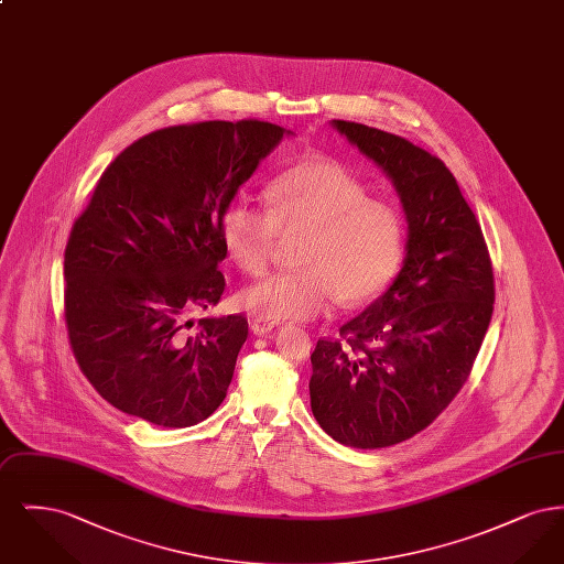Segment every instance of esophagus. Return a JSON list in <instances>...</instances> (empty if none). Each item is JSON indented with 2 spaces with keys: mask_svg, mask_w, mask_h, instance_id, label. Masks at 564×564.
I'll return each mask as SVG.
<instances>
[{
  "mask_svg": "<svg viewBox=\"0 0 564 564\" xmlns=\"http://www.w3.org/2000/svg\"><path fill=\"white\" fill-rule=\"evenodd\" d=\"M249 327H251V332H253L256 336H264V334H269V332H272V327H274V322H269V319H262V317H253V319L249 322Z\"/></svg>",
  "mask_w": 564,
  "mask_h": 564,
  "instance_id": "1",
  "label": "esophagus"
}]
</instances>
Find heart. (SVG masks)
Instances as JSON below:
<instances>
[{
    "label": "heart",
    "mask_w": 564,
    "mask_h": 564,
    "mask_svg": "<svg viewBox=\"0 0 564 564\" xmlns=\"http://www.w3.org/2000/svg\"><path fill=\"white\" fill-rule=\"evenodd\" d=\"M294 235L300 269L241 290L242 311L269 322L313 319L336 297L345 306L372 300L402 262V214L368 196L361 180L336 162H297L270 182L267 212L241 196L221 217L226 258L251 276L267 270L279 237Z\"/></svg>",
    "instance_id": "heart-1"
}]
</instances>
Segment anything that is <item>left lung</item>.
Returning a JSON list of instances; mask_svg holds the SVG:
<instances>
[{"label":"left lung","mask_w":564,"mask_h":564,"mask_svg":"<svg viewBox=\"0 0 564 564\" xmlns=\"http://www.w3.org/2000/svg\"><path fill=\"white\" fill-rule=\"evenodd\" d=\"M400 196L402 270L359 317L311 355V408L336 442L375 451L410 440L455 400L492 317L495 279L482 228L455 175L398 134L332 120Z\"/></svg>","instance_id":"8db88e82"}]
</instances>
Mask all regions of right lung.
Returning a JSON list of instances; mask_svg holds the SVG:
<instances>
[{"label":"right lung","mask_w":564,"mask_h":564,"mask_svg":"<svg viewBox=\"0 0 564 564\" xmlns=\"http://www.w3.org/2000/svg\"><path fill=\"white\" fill-rule=\"evenodd\" d=\"M260 120L169 127L104 171L65 247V323L97 393L159 427H189L224 402L247 340L215 306L226 281L221 217L290 134Z\"/></svg>","instance_id":"1"}]
</instances>
